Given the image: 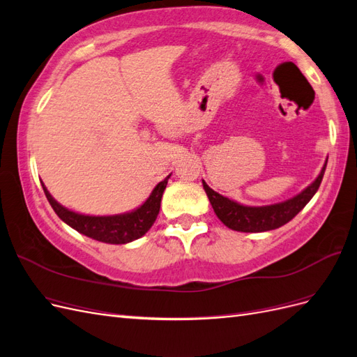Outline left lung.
<instances>
[{
  "label": "left lung",
  "instance_id": "obj_1",
  "mask_svg": "<svg viewBox=\"0 0 357 357\" xmlns=\"http://www.w3.org/2000/svg\"><path fill=\"white\" fill-rule=\"evenodd\" d=\"M326 164L328 160L325 162V165H323L319 177L312 181L308 188L298 193L296 197L290 198L284 202L265 205V207H248V205L235 202L220 195V193L214 192L211 188H208V185L204 180L202 186L205 193H207L215 215H218L220 222L228 226L229 229L238 232H265L277 229L280 226L286 225L305 207L310 199L314 197V193L320 186L323 174H325L326 169Z\"/></svg>",
  "mask_w": 357,
  "mask_h": 357
}]
</instances>
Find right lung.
<instances>
[{
    "label": "right lung",
    "mask_w": 357,
    "mask_h": 357,
    "mask_svg": "<svg viewBox=\"0 0 357 357\" xmlns=\"http://www.w3.org/2000/svg\"><path fill=\"white\" fill-rule=\"evenodd\" d=\"M171 176V174H169ZM168 177L158 183L156 188L150 193V197L146 199L143 205L131 213L116 214V215H84L75 211H71L53 199V197L46 189V186H41L46 193V198L50 202L52 208L55 210L58 218L66 222L68 226L77 232L89 236L92 240L107 243V244H126L134 240H138L143 236L152 225L155 223L159 208H160V199L162 193H164Z\"/></svg>",
    "instance_id": "1"
}]
</instances>
